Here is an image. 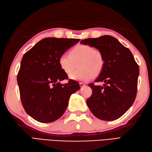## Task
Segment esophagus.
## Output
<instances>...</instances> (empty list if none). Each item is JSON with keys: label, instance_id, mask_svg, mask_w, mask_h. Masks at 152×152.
<instances>
[{"label": "esophagus", "instance_id": "1", "mask_svg": "<svg viewBox=\"0 0 152 152\" xmlns=\"http://www.w3.org/2000/svg\"><path fill=\"white\" fill-rule=\"evenodd\" d=\"M79 85H80V86L81 88H83V87H84V86H86V84H85L83 83H79Z\"/></svg>", "mask_w": 152, "mask_h": 152}]
</instances>
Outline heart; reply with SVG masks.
I'll return each mask as SVG.
<instances>
[{"label": "heart", "mask_w": 152, "mask_h": 152, "mask_svg": "<svg viewBox=\"0 0 152 152\" xmlns=\"http://www.w3.org/2000/svg\"><path fill=\"white\" fill-rule=\"evenodd\" d=\"M78 64L79 69L71 72ZM61 69L69 75V78L75 81L87 82L94 78V75L101 73L104 68V55L87 44H78L71 50L69 55L62 54L58 58Z\"/></svg>", "instance_id": "obj_1"}]
</instances>
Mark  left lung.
<instances>
[{
    "mask_svg": "<svg viewBox=\"0 0 152 152\" xmlns=\"http://www.w3.org/2000/svg\"><path fill=\"white\" fill-rule=\"evenodd\" d=\"M83 44L95 47L104 55L105 66L94 83L88 84L92 90L86 103L91 112L102 121L119 119L134 103L137 91L139 66L128 48L112 36L88 38Z\"/></svg>",
    "mask_w": 152,
    "mask_h": 152,
    "instance_id": "left-lung-1",
    "label": "left lung"
}]
</instances>
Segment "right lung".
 Wrapping results in <instances>:
<instances>
[{"mask_svg": "<svg viewBox=\"0 0 152 152\" xmlns=\"http://www.w3.org/2000/svg\"><path fill=\"white\" fill-rule=\"evenodd\" d=\"M80 40L48 37L37 43L22 58L17 83L24 108L40 123L59 119L67 108L69 97L80 88L75 80L62 84L68 79L58 64L60 55Z\"/></svg>", "mask_w": 152, "mask_h": 152, "instance_id": "obj_1", "label": "right lung"}]
</instances>
